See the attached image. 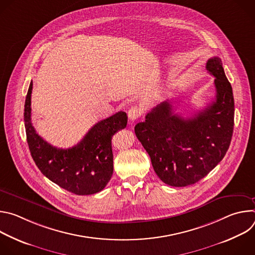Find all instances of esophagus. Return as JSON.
Returning a JSON list of instances; mask_svg holds the SVG:
<instances>
[{
    "mask_svg": "<svg viewBox=\"0 0 255 255\" xmlns=\"http://www.w3.org/2000/svg\"><path fill=\"white\" fill-rule=\"evenodd\" d=\"M142 113H143V111H142L141 108L136 107V106L135 107H131L129 109V111H128V117H129V119L131 121H135V120H137L142 115Z\"/></svg>",
    "mask_w": 255,
    "mask_h": 255,
    "instance_id": "1",
    "label": "esophagus"
}]
</instances>
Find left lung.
Segmentation results:
<instances>
[{
  "label": "left lung",
  "instance_id": "1",
  "mask_svg": "<svg viewBox=\"0 0 255 255\" xmlns=\"http://www.w3.org/2000/svg\"><path fill=\"white\" fill-rule=\"evenodd\" d=\"M206 68L215 80V100L193 117L173 114L169 102L153 108L135 134L150 156L153 169L171 187L194 185L225 156L234 126V98L222 61L212 57Z\"/></svg>",
  "mask_w": 255,
  "mask_h": 255
}]
</instances>
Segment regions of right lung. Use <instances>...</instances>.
<instances>
[{
  "instance_id": "1",
  "label": "right lung",
  "mask_w": 255,
  "mask_h": 255,
  "mask_svg": "<svg viewBox=\"0 0 255 255\" xmlns=\"http://www.w3.org/2000/svg\"><path fill=\"white\" fill-rule=\"evenodd\" d=\"M30 83L25 100L24 122L31 156L40 171L60 188L80 196L101 192L113 174L112 138L127 125L125 112H118L94 125L74 147L57 148L36 133L31 123Z\"/></svg>"
}]
</instances>
